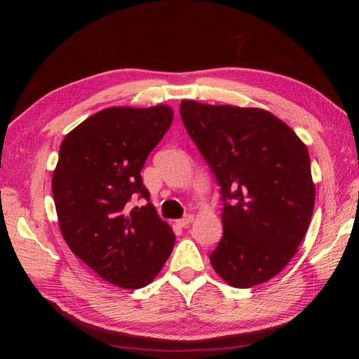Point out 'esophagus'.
<instances>
[{"mask_svg": "<svg viewBox=\"0 0 359 359\" xmlns=\"http://www.w3.org/2000/svg\"><path fill=\"white\" fill-rule=\"evenodd\" d=\"M193 220H194V217H193L191 214H186V215H184L182 219H180L177 223H178L181 227H186V226L190 224Z\"/></svg>", "mask_w": 359, "mask_h": 359, "instance_id": "obj_1", "label": "esophagus"}]
</instances>
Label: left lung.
I'll list each match as a JSON object with an SVG mask.
<instances>
[{
	"label": "left lung",
	"mask_w": 359,
	"mask_h": 359,
	"mask_svg": "<svg viewBox=\"0 0 359 359\" xmlns=\"http://www.w3.org/2000/svg\"><path fill=\"white\" fill-rule=\"evenodd\" d=\"M181 119L223 199V236L210 260L233 287L265 283L283 269L314 208L309 151L281 119L256 107L182 100Z\"/></svg>",
	"instance_id": "8db88e82"
}]
</instances>
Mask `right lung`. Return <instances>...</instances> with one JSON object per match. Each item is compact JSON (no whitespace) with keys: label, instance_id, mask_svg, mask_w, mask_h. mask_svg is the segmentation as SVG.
Instances as JSON below:
<instances>
[{"label":"right lung","instance_id":"right-lung-1","mask_svg":"<svg viewBox=\"0 0 359 359\" xmlns=\"http://www.w3.org/2000/svg\"><path fill=\"white\" fill-rule=\"evenodd\" d=\"M172 119L165 104L107 107L72 130L60 147L52 194L61 233L82 262L119 287L149 285L175 244L140 177ZM136 197L147 203L132 207Z\"/></svg>","mask_w":359,"mask_h":359}]
</instances>
